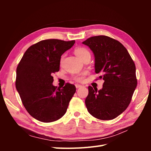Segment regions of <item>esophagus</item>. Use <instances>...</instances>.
<instances>
[{"label":"esophagus","instance_id":"esophagus-1","mask_svg":"<svg viewBox=\"0 0 151 151\" xmlns=\"http://www.w3.org/2000/svg\"><path fill=\"white\" fill-rule=\"evenodd\" d=\"M75 86H76V88H81V87H82V85H80V84H76L75 85Z\"/></svg>","mask_w":151,"mask_h":151}]
</instances>
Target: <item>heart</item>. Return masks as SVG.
<instances>
[{"label":"heart","instance_id":"heart-1","mask_svg":"<svg viewBox=\"0 0 151 151\" xmlns=\"http://www.w3.org/2000/svg\"><path fill=\"white\" fill-rule=\"evenodd\" d=\"M75 53L76 55L81 60H82L86 56H90V52H89V51L86 49V48L83 47H79L76 48L75 49ZM63 56L62 57V58H61V62L63 61ZM87 73H88L87 71L83 72L82 73L80 74V75L77 76H74V79L78 82H82L83 80H84L85 76L87 75Z\"/></svg>","mask_w":151,"mask_h":151}]
</instances>
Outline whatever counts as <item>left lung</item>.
<instances>
[{
  "label": "left lung",
  "instance_id": "left-lung-1",
  "mask_svg": "<svg viewBox=\"0 0 151 151\" xmlns=\"http://www.w3.org/2000/svg\"><path fill=\"white\" fill-rule=\"evenodd\" d=\"M95 56V69L104 81L97 90L89 86L85 103L88 111L101 120H111L126 110L137 86L136 66L119 41L106 36L88 38L82 42Z\"/></svg>",
  "mask_w": 151,
  "mask_h": 151
}]
</instances>
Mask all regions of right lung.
I'll list each match as a JSON object with an SVG mask.
<instances>
[{
  "mask_svg": "<svg viewBox=\"0 0 151 151\" xmlns=\"http://www.w3.org/2000/svg\"><path fill=\"white\" fill-rule=\"evenodd\" d=\"M75 43L56 39L39 41L28 48L18 64L16 89L28 114L38 121L50 123L63 117L76 92L75 86L69 83L62 88L52 85L61 56Z\"/></svg>",
  "mask_w": 151,
  "mask_h": 151,
  "instance_id": "right-lung-1",
  "label": "right lung"
}]
</instances>
